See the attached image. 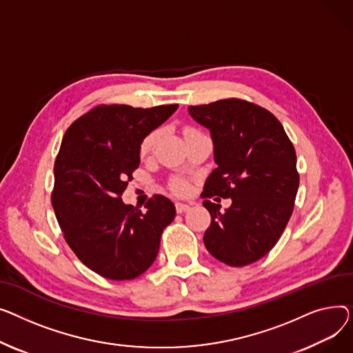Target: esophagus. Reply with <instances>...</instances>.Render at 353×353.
<instances>
[{"label": "esophagus", "mask_w": 353, "mask_h": 353, "mask_svg": "<svg viewBox=\"0 0 353 353\" xmlns=\"http://www.w3.org/2000/svg\"><path fill=\"white\" fill-rule=\"evenodd\" d=\"M175 208H176V212H178V214H182V212H186V211H188V210L191 208V206H190L188 203L176 202V203H175Z\"/></svg>", "instance_id": "esophagus-1"}]
</instances>
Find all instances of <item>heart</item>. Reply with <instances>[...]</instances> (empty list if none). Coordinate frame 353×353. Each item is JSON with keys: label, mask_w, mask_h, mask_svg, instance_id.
Returning a JSON list of instances; mask_svg holds the SVG:
<instances>
[{"label": "heart", "mask_w": 353, "mask_h": 353, "mask_svg": "<svg viewBox=\"0 0 353 353\" xmlns=\"http://www.w3.org/2000/svg\"><path fill=\"white\" fill-rule=\"evenodd\" d=\"M195 132H198V131L194 130V128H186L185 130V137L190 135V134H195ZM159 134H161L159 130H152L151 132H148L147 135L142 138V141L139 143V155L142 158L148 157L154 151L155 145H157V142L159 139ZM171 190L175 194H178V195H183V194H186V192L190 191V183L186 182L185 179H182V178H174L171 181Z\"/></svg>", "instance_id": "b5f03b06"}]
</instances>
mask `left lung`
<instances>
[{
	"label": "left lung",
	"mask_w": 353,
	"mask_h": 353,
	"mask_svg": "<svg viewBox=\"0 0 353 353\" xmlns=\"http://www.w3.org/2000/svg\"><path fill=\"white\" fill-rule=\"evenodd\" d=\"M188 111L211 131L218 165L201 195L211 214L203 243L226 265H250L272 250L292 215L299 186L295 148L274 114L245 99ZM212 196L231 197L233 205L221 213Z\"/></svg>",
	"instance_id": "1"
}]
</instances>
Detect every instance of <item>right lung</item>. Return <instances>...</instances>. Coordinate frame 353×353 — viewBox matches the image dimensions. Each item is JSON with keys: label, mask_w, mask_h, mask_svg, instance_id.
<instances>
[{"label": "right lung", "mask_w": 353, "mask_h": 353, "mask_svg": "<svg viewBox=\"0 0 353 353\" xmlns=\"http://www.w3.org/2000/svg\"><path fill=\"white\" fill-rule=\"evenodd\" d=\"M178 103L152 108L97 105L74 121L54 163L51 202L67 243L98 275L130 281L154 263L175 205L162 195L145 212L122 202L139 165L142 138L158 128Z\"/></svg>", "instance_id": "right-lung-1"}]
</instances>
